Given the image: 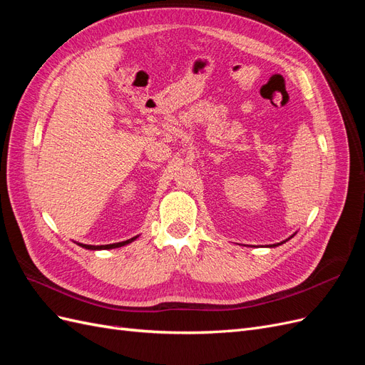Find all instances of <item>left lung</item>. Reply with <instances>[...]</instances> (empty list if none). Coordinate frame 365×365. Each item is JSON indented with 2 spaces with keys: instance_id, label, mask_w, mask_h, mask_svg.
I'll use <instances>...</instances> for the list:
<instances>
[{
  "instance_id": "obj_1",
  "label": "left lung",
  "mask_w": 365,
  "mask_h": 365,
  "mask_svg": "<svg viewBox=\"0 0 365 365\" xmlns=\"http://www.w3.org/2000/svg\"><path fill=\"white\" fill-rule=\"evenodd\" d=\"M277 245H282V244H275V245H271V247H277Z\"/></svg>"
}]
</instances>
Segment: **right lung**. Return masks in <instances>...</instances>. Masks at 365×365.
Instances as JSON below:
<instances>
[{"mask_svg": "<svg viewBox=\"0 0 365 365\" xmlns=\"http://www.w3.org/2000/svg\"><path fill=\"white\" fill-rule=\"evenodd\" d=\"M137 239V236L135 237H132V239H128V240H125V242H117V244H109V245H85V244H79L82 248H86V250H113V248H120V247H123V245H128V244H130L132 240H135Z\"/></svg>", "mask_w": 365, "mask_h": 365, "instance_id": "1", "label": "right lung"}]
</instances>
